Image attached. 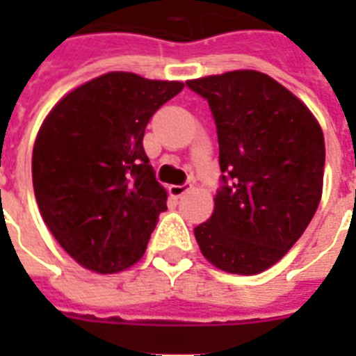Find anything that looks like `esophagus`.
Returning a JSON list of instances; mask_svg holds the SVG:
<instances>
[{"label": "esophagus", "mask_w": 356, "mask_h": 356, "mask_svg": "<svg viewBox=\"0 0 356 356\" xmlns=\"http://www.w3.org/2000/svg\"><path fill=\"white\" fill-rule=\"evenodd\" d=\"M188 190H190V184H181V186H179V184H172V186L168 188V192H170L172 197H181V195L186 194Z\"/></svg>", "instance_id": "34e87169"}]
</instances>
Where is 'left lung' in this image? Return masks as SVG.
Wrapping results in <instances>:
<instances>
[{
	"mask_svg": "<svg viewBox=\"0 0 356 356\" xmlns=\"http://www.w3.org/2000/svg\"><path fill=\"white\" fill-rule=\"evenodd\" d=\"M186 85L211 105L223 173L195 240L218 270L257 275L290 251L320 205L323 131L298 96L257 70Z\"/></svg>",
	"mask_w": 356,
	"mask_h": 356,
	"instance_id": "8db88e82",
	"label": "left lung"
}]
</instances>
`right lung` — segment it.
<instances>
[{
    "label": "right lung",
    "instance_id": "obj_1",
    "mask_svg": "<svg viewBox=\"0 0 356 356\" xmlns=\"http://www.w3.org/2000/svg\"><path fill=\"white\" fill-rule=\"evenodd\" d=\"M183 88L181 81L108 72L60 97L42 122L31 164L38 211L86 270L118 273L144 257L168 200L144 131Z\"/></svg>",
    "mask_w": 356,
    "mask_h": 356
}]
</instances>
